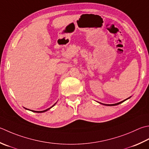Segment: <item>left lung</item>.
Segmentation results:
<instances>
[{
    "label": "left lung",
    "mask_w": 149,
    "mask_h": 149,
    "mask_svg": "<svg viewBox=\"0 0 149 149\" xmlns=\"http://www.w3.org/2000/svg\"><path fill=\"white\" fill-rule=\"evenodd\" d=\"M131 97V96L130 97H129V98H127V99H126V100H123V101H121V102H119V103H115V104H103V103H100V102H98L100 104H103V105H105V106H116V105H118V104H121V103H123V102H124L125 101H126V100H129V98H130Z\"/></svg>",
    "instance_id": "8db88e82"
}]
</instances>
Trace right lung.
<instances>
[{
	"mask_svg": "<svg viewBox=\"0 0 149 149\" xmlns=\"http://www.w3.org/2000/svg\"><path fill=\"white\" fill-rule=\"evenodd\" d=\"M57 103V102H56V103H55L54 104V105H52L50 108H49V109H46V110H42V111H35V110H30V109H26V108H25V109H26V110H30V111H31V112H37V113H42V112H46V111H48V110H49V109H51V108H52V107H53L54 105H55V104H56Z\"/></svg>",
	"mask_w": 149,
	"mask_h": 149,
	"instance_id": "add662e5",
	"label": "right lung"
}]
</instances>
